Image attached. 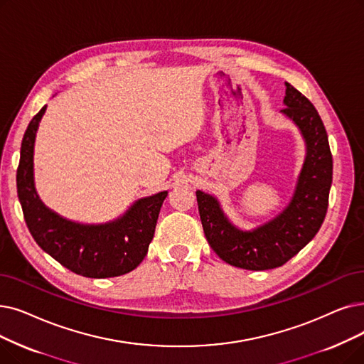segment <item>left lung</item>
I'll use <instances>...</instances> for the list:
<instances>
[{
  "instance_id": "left-lung-1",
  "label": "left lung",
  "mask_w": 364,
  "mask_h": 364,
  "mask_svg": "<svg viewBox=\"0 0 364 364\" xmlns=\"http://www.w3.org/2000/svg\"><path fill=\"white\" fill-rule=\"evenodd\" d=\"M282 104L286 116L305 143V159L293 195L274 217L251 229L236 226L217 196L196 191L203 233L217 256L248 271H266L282 266L320 230L328 205L333 161L327 132L318 112L308 98L286 82Z\"/></svg>"
}]
</instances>
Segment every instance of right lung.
<instances>
[{"mask_svg":"<svg viewBox=\"0 0 364 364\" xmlns=\"http://www.w3.org/2000/svg\"><path fill=\"white\" fill-rule=\"evenodd\" d=\"M46 108L28 124L16 177L31 235L43 251L77 275L112 278L134 271L147 255L168 191L136 199L123 214L104 223H80L47 207L34 178L36 138Z\"/></svg>","mask_w":364,"mask_h":364,"instance_id":"right-lung-1","label":"right lung"}]
</instances>
